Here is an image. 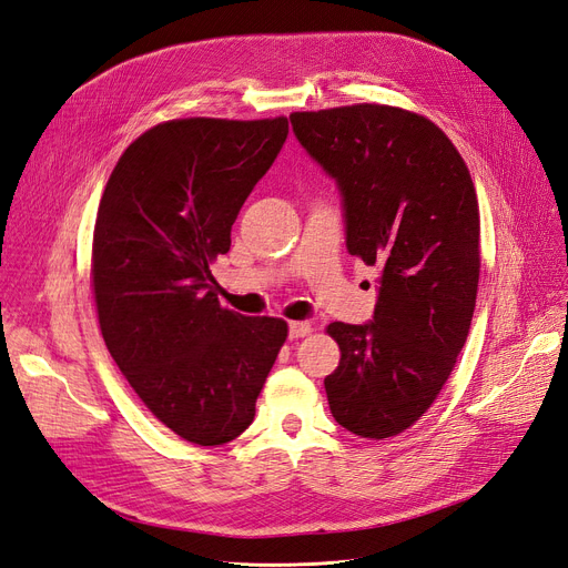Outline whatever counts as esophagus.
<instances>
[{"mask_svg": "<svg viewBox=\"0 0 568 568\" xmlns=\"http://www.w3.org/2000/svg\"><path fill=\"white\" fill-rule=\"evenodd\" d=\"M287 332H290L292 339H300V337H306V334H311V325L304 323V321H292L287 325Z\"/></svg>", "mask_w": 568, "mask_h": 568, "instance_id": "34e87169", "label": "esophagus"}]
</instances>
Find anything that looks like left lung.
<instances>
[{"mask_svg":"<svg viewBox=\"0 0 568 568\" xmlns=\"http://www.w3.org/2000/svg\"><path fill=\"white\" fill-rule=\"evenodd\" d=\"M290 121L339 189L346 250L382 271L372 321L327 327L342 361L325 390L339 426L384 439L426 414L466 344L479 281L475 186L426 116L351 104Z\"/></svg>","mask_w":568,"mask_h":568,"instance_id":"8db88e82","label":"left lung"}]
</instances>
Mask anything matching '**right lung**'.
Returning a JSON list of instances; mask_svg holds the SVG:
<instances>
[{
  "label": "right lung",
  "mask_w": 568,
  "mask_h": 568,
  "mask_svg": "<svg viewBox=\"0 0 568 568\" xmlns=\"http://www.w3.org/2000/svg\"><path fill=\"white\" fill-rule=\"evenodd\" d=\"M287 138V119H175L114 165L93 231L102 339L140 400L189 443L215 447L255 418L287 337L281 318L222 308L210 262Z\"/></svg>",
  "instance_id": "1"
}]
</instances>
